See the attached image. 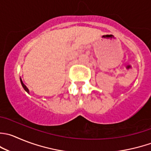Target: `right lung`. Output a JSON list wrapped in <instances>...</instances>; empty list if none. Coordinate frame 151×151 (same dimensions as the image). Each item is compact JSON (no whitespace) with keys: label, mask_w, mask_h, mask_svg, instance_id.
Instances as JSON below:
<instances>
[{"label":"right lung","mask_w":151,"mask_h":151,"mask_svg":"<svg viewBox=\"0 0 151 151\" xmlns=\"http://www.w3.org/2000/svg\"><path fill=\"white\" fill-rule=\"evenodd\" d=\"M20 82H21V84H22V86H23V88H24V90L26 91V92H27V93H29V89H28V88L26 87V85L24 84V83H23V81H22V80H21V78H20Z\"/></svg>","instance_id":"add662e5"}]
</instances>
